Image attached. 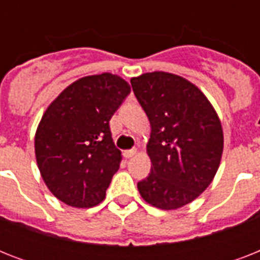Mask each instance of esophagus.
Wrapping results in <instances>:
<instances>
[{"label":"esophagus","instance_id":"obj_1","mask_svg":"<svg viewBox=\"0 0 260 260\" xmlns=\"http://www.w3.org/2000/svg\"><path fill=\"white\" fill-rule=\"evenodd\" d=\"M136 152H138V151L135 150V148H132V150H125V151H124V152H122V155H124V158L129 159V158H132V156H134V155L136 154Z\"/></svg>","mask_w":260,"mask_h":260}]
</instances>
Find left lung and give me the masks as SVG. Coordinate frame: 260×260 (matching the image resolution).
Segmentation results:
<instances>
[{
  "label": "left lung",
  "instance_id": "obj_1",
  "mask_svg": "<svg viewBox=\"0 0 260 260\" xmlns=\"http://www.w3.org/2000/svg\"><path fill=\"white\" fill-rule=\"evenodd\" d=\"M151 124L150 175L138 183L147 204L174 210L193 202L213 181L224 134L213 105L183 77L154 71L131 79Z\"/></svg>",
  "mask_w": 260,
  "mask_h": 260
}]
</instances>
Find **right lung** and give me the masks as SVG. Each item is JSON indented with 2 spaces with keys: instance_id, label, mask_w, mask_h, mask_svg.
Returning <instances> with one entry per match:
<instances>
[{
  "instance_id": "obj_1",
  "label": "right lung",
  "mask_w": 260,
  "mask_h": 260,
  "mask_svg": "<svg viewBox=\"0 0 260 260\" xmlns=\"http://www.w3.org/2000/svg\"><path fill=\"white\" fill-rule=\"evenodd\" d=\"M129 93L125 79L102 73L77 79L48 105L35 134V155L59 201L74 208L104 201L121 162L109 120Z\"/></svg>"
}]
</instances>
